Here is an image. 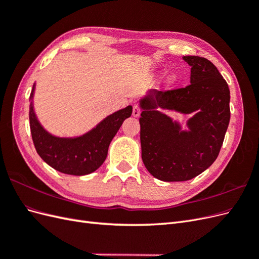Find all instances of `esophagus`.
I'll return each instance as SVG.
<instances>
[{"mask_svg": "<svg viewBox=\"0 0 259 259\" xmlns=\"http://www.w3.org/2000/svg\"><path fill=\"white\" fill-rule=\"evenodd\" d=\"M139 115H140V108L137 104H134L133 105V116L138 117Z\"/></svg>", "mask_w": 259, "mask_h": 259, "instance_id": "obj_1", "label": "esophagus"}]
</instances>
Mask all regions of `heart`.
Segmentation results:
<instances>
[{"label":"heart","mask_w":259,"mask_h":259,"mask_svg":"<svg viewBox=\"0 0 259 259\" xmlns=\"http://www.w3.org/2000/svg\"><path fill=\"white\" fill-rule=\"evenodd\" d=\"M161 74H162L161 71L158 72V75H161ZM176 81H177V76H176L175 73H169V74H167L166 79H165V83H166L167 85H173Z\"/></svg>","instance_id":"heart-1"}]
</instances>
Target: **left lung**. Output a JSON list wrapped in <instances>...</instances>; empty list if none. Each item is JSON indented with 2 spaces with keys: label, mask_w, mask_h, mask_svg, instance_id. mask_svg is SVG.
Returning a JSON list of instances; mask_svg holds the SVG:
<instances>
[{
  "label": "left lung",
  "mask_w": 259,
  "mask_h": 259,
  "mask_svg": "<svg viewBox=\"0 0 259 259\" xmlns=\"http://www.w3.org/2000/svg\"><path fill=\"white\" fill-rule=\"evenodd\" d=\"M190 84L140 98V144L146 168L163 182H186L217 159L230 121V91L217 68L199 56H184ZM191 114L187 130L158 110Z\"/></svg>",
  "instance_id": "obj_1"
}]
</instances>
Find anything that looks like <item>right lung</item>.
Wrapping results in <instances>:
<instances>
[{
    "label": "right lung",
    "mask_w": 259,
    "mask_h": 259,
    "mask_svg": "<svg viewBox=\"0 0 259 259\" xmlns=\"http://www.w3.org/2000/svg\"><path fill=\"white\" fill-rule=\"evenodd\" d=\"M35 83L30 94L29 120L36 152L42 160L60 173L83 176L95 171L107 158L108 148L125 119L132 115L127 106L106 116L95 127L75 137H59L46 131L34 111Z\"/></svg>",
    "instance_id": "add662e5"
}]
</instances>
